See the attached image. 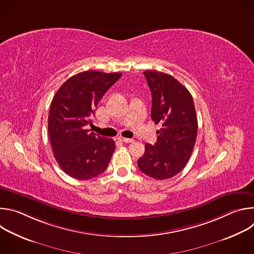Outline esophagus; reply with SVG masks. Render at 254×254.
Instances as JSON below:
<instances>
[{"label": "esophagus", "mask_w": 254, "mask_h": 254, "mask_svg": "<svg viewBox=\"0 0 254 254\" xmlns=\"http://www.w3.org/2000/svg\"><path fill=\"white\" fill-rule=\"evenodd\" d=\"M121 141H124V142H127V143H128V142H132L133 141V139L132 138H127V137H123V136H120V138H119Z\"/></svg>", "instance_id": "obj_1"}]
</instances>
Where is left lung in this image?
<instances>
[{
    "label": "left lung",
    "instance_id": "8db88e82",
    "mask_svg": "<svg viewBox=\"0 0 254 254\" xmlns=\"http://www.w3.org/2000/svg\"><path fill=\"white\" fill-rule=\"evenodd\" d=\"M152 92L151 118L162 128L155 144H144L138 169L149 177L165 180L182 171L193 152L198 121L193 97L175 77L164 72H143Z\"/></svg>",
    "mask_w": 254,
    "mask_h": 254
}]
</instances>
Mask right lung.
<instances>
[{"label": "right lung", "instance_id": "1", "mask_svg": "<svg viewBox=\"0 0 254 254\" xmlns=\"http://www.w3.org/2000/svg\"><path fill=\"white\" fill-rule=\"evenodd\" d=\"M122 73L87 70L67 79L55 93L48 117V133L54 157L70 177L88 180L102 174L116 149L112 138L86 129L104 93Z\"/></svg>", "mask_w": 254, "mask_h": 254}]
</instances>
